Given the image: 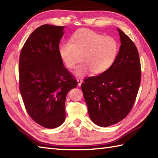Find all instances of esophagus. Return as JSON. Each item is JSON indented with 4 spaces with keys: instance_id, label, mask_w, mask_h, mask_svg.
<instances>
[{
    "instance_id": "obj_1",
    "label": "esophagus",
    "mask_w": 158,
    "mask_h": 158,
    "mask_svg": "<svg viewBox=\"0 0 158 158\" xmlns=\"http://www.w3.org/2000/svg\"><path fill=\"white\" fill-rule=\"evenodd\" d=\"M77 83H78V85L81 86V84L83 83V81L80 79H77Z\"/></svg>"
}]
</instances>
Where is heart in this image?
<instances>
[{
  "label": "heart",
  "instance_id": "b5f03b06",
  "mask_svg": "<svg viewBox=\"0 0 158 158\" xmlns=\"http://www.w3.org/2000/svg\"><path fill=\"white\" fill-rule=\"evenodd\" d=\"M118 49L114 38L89 29H81L71 35L70 42L60 44L58 52L68 69L74 68L81 55L83 62L77 68L75 75L83 77L92 71L99 74L108 70L114 62Z\"/></svg>",
  "mask_w": 158,
  "mask_h": 158
}]
</instances>
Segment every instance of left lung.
Instances as JSON below:
<instances>
[{"label":"left lung","instance_id":"left-lung-1","mask_svg":"<svg viewBox=\"0 0 158 158\" xmlns=\"http://www.w3.org/2000/svg\"><path fill=\"white\" fill-rule=\"evenodd\" d=\"M120 47L112 65L84 79L81 89L94 123L107 127L124 119L135 103L141 82L139 52L129 36L117 28Z\"/></svg>","mask_w":158,"mask_h":158}]
</instances>
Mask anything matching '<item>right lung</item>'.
Returning a JSON list of instances; mask_svg holds the SVG:
<instances>
[{
	"mask_svg": "<svg viewBox=\"0 0 158 158\" xmlns=\"http://www.w3.org/2000/svg\"><path fill=\"white\" fill-rule=\"evenodd\" d=\"M64 27L41 25L29 35L20 54L19 90L25 107L36 123L47 129L64 123L66 97L77 85L58 52Z\"/></svg>",
	"mask_w": 158,
	"mask_h": 158,
	"instance_id": "obj_1",
	"label": "right lung"
}]
</instances>
